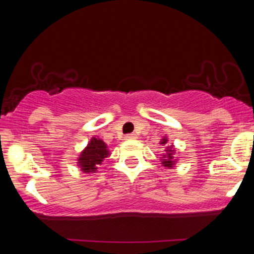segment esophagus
<instances>
[{"label":"esophagus","instance_id":"obj_1","mask_svg":"<svg viewBox=\"0 0 254 254\" xmlns=\"http://www.w3.org/2000/svg\"><path fill=\"white\" fill-rule=\"evenodd\" d=\"M135 135H133V133H129V135H127L125 136V139H133L135 138Z\"/></svg>","mask_w":254,"mask_h":254}]
</instances>
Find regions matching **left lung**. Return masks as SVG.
Here are the masks:
<instances>
[{
	"label": "left lung",
	"instance_id": "8db88e82",
	"mask_svg": "<svg viewBox=\"0 0 254 254\" xmlns=\"http://www.w3.org/2000/svg\"><path fill=\"white\" fill-rule=\"evenodd\" d=\"M167 137H164V138L161 139V142H160V144H162V145H165L166 143H167ZM166 154H164V155H162V159H161V164H162V166H165V167H167V168H172L173 167L174 165H176V162H177V159H174V148H173V145H171V147H167L166 148Z\"/></svg>",
	"mask_w": 254,
	"mask_h": 254
}]
</instances>
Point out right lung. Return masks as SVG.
Instances as JSON below:
<instances>
[{
	"label": "right lung",
	"instance_id": "add662e5",
	"mask_svg": "<svg viewBox=\"0 0 254 254\" xmlns=\"http://www.w3.org/2000/svg\"><path fill=\"white\" fill-rule=\"evenodd\" d=\"M110 155L107 144L99 137H92L87 147L77 157V165L83 173H95L98 166Z\"/></svg>",
	"mask_w": 254,
	"mask_h": 254
}]
</instances>
